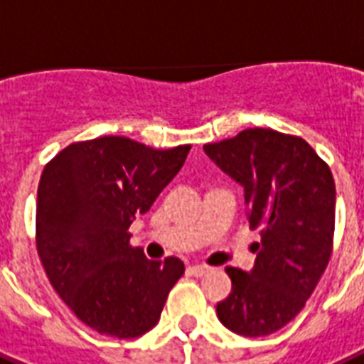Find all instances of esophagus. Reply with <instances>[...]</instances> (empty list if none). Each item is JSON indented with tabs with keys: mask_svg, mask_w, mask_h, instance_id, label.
Listing matches in <instances>:
<instances>
[{
	"mask_svg": "<svg viewBox=\"0 0 364 364\" xmlns=\"http://www.w3.org/2000/svg\"><path fill=\"white\" fill-rule=\"evenodd\" d=\"M208 272L207 266H190L188 267V275H191V277H203L205 273Z\"/></svg>",
	"mask_w": 364,
	"mask_h": 364,
	"instance_id": "esophagus-1",
	"label": "esophagus"
}]
</instances>
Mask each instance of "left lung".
I'll return each mask as SVG.
<instances>
[{"instance_id": "8db88e82", "label": "left lung", "mask_w": 364, "mask_h": 364, "mask_svg": "<svg viewBox=\"0 0 364 364\" xmlns=\"http://www.w3.org/2000/svg\"><path fill=\"white\" fill-rule=\"evenodd\" d=\"M203 150L243 188L250 228L260 230L252 269L226 267L232 292L216 315L235 334L267 336L300 314L331 260L334 178L304 138L273 129H247Z\"/></svg>"}]
</instances>
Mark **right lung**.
I'll return each instance as SVG.
<instances>
[{"label":"right lung","mask_w":364,"mask_h":364,"mask_svg":"<svg viewBox=\"0 0 364 364\" xmlns=\"http://www.w3.org/2000/svg\"><path fill=\"white\" fill-rule=\"evenodd\" d=\"M191 146L154 150L125 136L70 144L43 168L36 241L58 296L92 331L138 338L151 331L184 262L148 260L131 228L178 174Z\"/></svg>","instance_id":"obj_1"}]
</instances>
